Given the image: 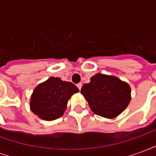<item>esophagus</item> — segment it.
Here are the masks:
<instances>
[{
  "label": "esophagus",
  "mask_w": 156,
  "mask_h": 156,
  "mask_svg": "<svg viewBox=\"0 0 156 156\" xmlns=\"http://www.w3.org/2000/svg\"><path fill=\"white\" fill-rule=\"evenodd\" d=\"M77 87H78V89H79V90H81V88H82V83H78V84H77Z\"/></svg>",
  "instance_id": "obj_1"
}]
</instances>
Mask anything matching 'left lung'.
Masks as SVG:
<instances>
[{
	"mask_svg": "<svg viewBox=\"0 0 156 156\" xmlns=\"http://www.w3.org/2000/svg\"><path fill=\"white\" fill-rule=\"evenodd\" d=\"M81 94L95 115L114 119L120 115L131 100V88L128 83L115 76L96 73L85 83Z\"/></svg>",
	"mask_w": 156,
	"mask_h": 156,
	"instance_id": "8db88e82",
	"label": "left lung"
}]
</instances>
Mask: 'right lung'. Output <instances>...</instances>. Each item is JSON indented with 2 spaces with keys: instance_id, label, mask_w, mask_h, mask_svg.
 Wrapping results in <instances>:
<instances>
[{
  "instance_id": "1",
  "label": "right lung",
  "mask_w": 156,
  "mask_h": 156,
  "mask_svg": "<svg viewBox=\"0 0 156 156\" xmlns=\"http://www.w3.org/2000/svg\"><path fill=\"white\" fill-rule=\"evenodd\" d=\"M78 92L79 89L73 83L51 77L34 88L30 109L43 120H55L63 115L68 100Z\"/></svg>"
}]
</instances>
